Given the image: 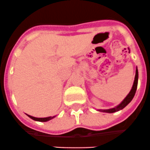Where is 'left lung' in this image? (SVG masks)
Returning a JSON list of instances; mask_svg holds the SVG:
<instances>
[{"instance_id": "obj_1", "label": "left lung", "mask_w": 150, "mask_h": 150, "mask_svg": "<svg viewBox=\"0 0 150 150\" xmlns=\"http://www.w3.org/2000/svg\"><path fill=\"white\" fill-rule=\"evenodd\" d=\"M137 81H138V70L137 68H136V72H135V77H134V83H133V86L132 87V90L129 92V93L126 96L125 98H124L122 102H121L120 105H118L116 107L110 109H105V110H102V109H99L98 110V111L101 112H105V113H114V112L119 111V110H122L124 108L128 105V104L130 103L131 101L132 100V98H134V94L136 93V90H137Z\"/></svg>"}]
</instances>
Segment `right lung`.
I'll return each mask as SVG.
<instances>
[{
  "label": "right lung",
  "instance_id": "1",
  "mask_svg": "<svg viewBox=\"0 0 150 150\" xmlns=\"http://www.w3.org/2000/svg\"><path fill=\"white\" fill-rule=\"evenodd\" d=\"M30 118H31L32 120L35 121H39V122H47V121L50 120H52L53 119L54 117H55V116L54 117H45V118H37V117H32L30 115H28Z\"/></svg>",
  "mask_w": 150,
  "mask_h": 150
}]
</instances>
